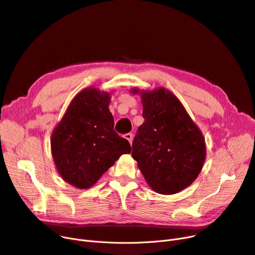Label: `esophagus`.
<instances>
[{
  "label": "esophagus",
  "mask_w": 255,
  "mask_h": 255,
  "mask_svg": "<svg viewBox=\"0 0 255 255\" xmlns=\"http://www.w3.org/2000/svg\"><path fill=\"white\" fill-rule=\"evenodd\" d=\"M124 137H125L130 143H132V139H133V134H132V133H126V134L124 135Z\"/></svg>",
  "instance_id": "esophagus-1"
}]
</instances>
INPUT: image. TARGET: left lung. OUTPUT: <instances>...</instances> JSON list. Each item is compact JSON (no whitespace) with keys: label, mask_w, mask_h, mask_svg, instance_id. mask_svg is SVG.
Here are the masks:
<instances>
[{"label":"left lung","mask_w":255,"mask_h":255,"mask_svg":"<svg viewBox=\"0 0 255 255\" xmlns=\"http://www.w3.org/2000/svg\"><path fill=\"white\" fill-rule=\"evenodd\" d=\"M141 102L144 122L133 139L132 157L154 191L178 193L192 184L203 168L205 138L168 90L143 92Z\"/></svg>","instance_id":"obj_1"}]
</instances>
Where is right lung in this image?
I'll use <instances>...</instances> for the list:
<instances>
[{
    "label": "right lung",
    "instance_id": "1",
    "mask_svg": "<svg viewBox=\"0 0 255 255\" xmlns=\"http://www.w3.org/2000/svg\"><path fill=\"white\" fill-rule=\"evenodd\" d=\"M110 100L109 93L93 88L78 93L52 133L57 169L79 189L90 188L121 155L131 152L129 141L114 129Z\"/></svg>",
    "mask_w": 255,
    "mask_h": 255
}]
</instances>
